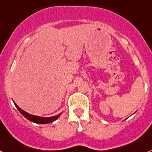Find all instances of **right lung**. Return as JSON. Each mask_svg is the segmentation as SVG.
<instances>
[{"mask_svg": "<svg viewBox=\"0 0 152 152\" xmlns=\"http://www.w3.org/2000/svg\"><path fill=\"white\" fill-rule=\"evenodd\" d=\"M13 103H14V105L17 107V110L20 111V113L22 114L24 117L26 118V119H27L28 120H29L30 122L37 123V124H48V123H53L54 121H56V119H58V117H59L61 115V113H62V112H61V113L58 114L56 116H50V117H42V116H35V115H33V114L28 113L27 112H26V111H24L23 110H22L20 107H19L18 106L14 103V101H13Z\"/></svg>", "mask_w": 152, "mask_h": 152, "instance_id": "right-lung-1", "label": "right lung"}]
</instances>
